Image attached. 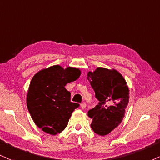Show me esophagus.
<instances>
[{
  "label": "esophagus",
  "instance_id": "esophagus-1",
  "mask_svg": "<svg viewBox=\"0 0 160 160\" xmlns=\"http://www.w3.org/2000/svg\"><path fill=\"white\" fill-rule=\"evenodd\" d=\"M80 107L82 109H84L86 108V104L85 103H82L80 104Z\"/></svg>",
  "mask_w": 160,
  "mask_h": 160
}]
</instances>
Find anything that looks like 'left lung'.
<instances>
[{
    "mask_svg": "<svg viewBox=\"0 0 160 160\" xmlns=\"http://www.w3.org/2000/svg\"><path fill=\"white\" fill-rule=\"evenodd\" d=\"M88 79L99 101L88 113L92 119L90 126L96 133L105 136L123 119L129 102V88L124 77L115 69L97 68L93 72H88Z\"/></svg>",
    "mask_w": 160,
    "mask_h": 160,
    "instance_id": "8db88e82",
    "label": "left lung"
}]
</instances>
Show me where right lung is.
<instances>
[{
  "label": "right lung",
  "mask_w": 160,
  "mask_h": 160,
  "mask_svg": "<svg viewBox=\"0 0 160 160\" xmlns=\"http://www.w3.org/2000/svg\"><path fill=\"white\" fill-rule=\"evenodd\" d=\"M78 68L53 65L34 75L27 92V105L35 124L45 133L56 135L65 129L73 110L65 85L79 78Z\"/></svg>",
  "instance_id": "right-lung-1"
}]
</instances>
